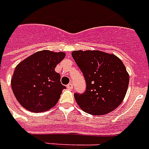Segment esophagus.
Masks as SVG:
<instances>
[{"label":"esophagus","mask_w":149,"mask_h":149,"mask_svg":"<svg viewBox=\"0 0 149 149\" xmlns=\"http://www.w3.org/2000/svg\"><path fill=\"white\" fill-rule=\"evenodd\" d=\"M66 87L68 88V89H72V88H73V85H72V83H70V84H67V86H66Z\"/></svg>","instance_id":"obj_1"}]
</instances>
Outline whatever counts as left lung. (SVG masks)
<instances>
[{
	"label": "left lung",
	"instance_id": "8db88e82",
	"mask_svg": "<svg viewBox=\"0 0 149 149\" xmlns=\"http://www.w3.org/2000/svg\"><path fill=\"white\" fill-rule=\"evenodd\" d=\"M72 56L87 84L84 93L74 94L80 108L96 116L116 109L124 100L129 83V75L121 60L99 50H77Z\"/></svg>",
	"mask_w": 149,
	"mask_h": 149
}]
</instances>
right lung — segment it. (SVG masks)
Masks as SVG:
<instances>
[{
	"mask_svg": "<svg viewBox=\"0 0 149 149\" xmlns=\"http://www.w3.org/2000/svg\"><path fill=\"white\" fill-rule=\"evenodd\" d=\"M65 57L64 52L42 50L17 65L11 86L21 106L33 112L48 111L55 106L65 88L55 68Z\"/></svg>",
	"mask_w": 149,
	"mask_h": 149,
	"instance_id": "add662e5",
	"label": "right lung"
}]
</instances>
